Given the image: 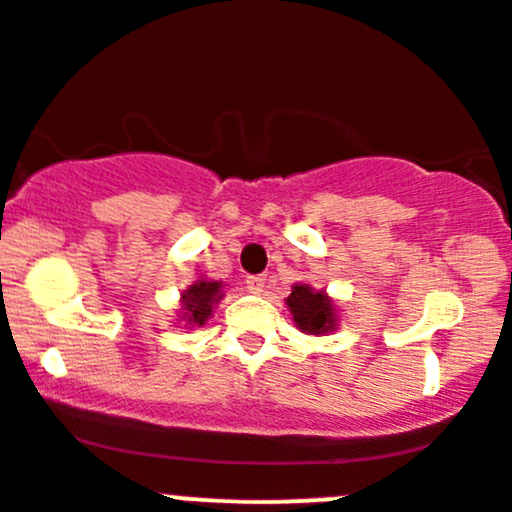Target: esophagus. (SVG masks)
<instances>
[{"instance_id":"34e87169","label":"esophagus","mask_w":512,"mask_h":512,"mask_svg":"<svg viewBox=\"0 0 512 512\" xmlns=\"http://www.w3.org/2000/svg\"><path fill=\"white\" fill-rule=\"evenodd\" d=\"M245 283H248V291L250 293L260 295V293H264V286H267V276H264V274H252V276H248V279H245Z\"/></svg>"}]
</instances>
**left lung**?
I'll return each instance as SVG.
<instances>
[{
    "instance_id": "obj_1",
    "label": "left lung",
    "mask_w": 512,
    "mask_h": 512,
    "mask_svg": "<svg viewBox=\"0 0 512 512\" xmlns=\"http://www.w3.org/2000/svg\"><path fill=\"white\" fill-rule=\"evenodd\" d=\"M295 326L307 336H326L338 329V307L326 291H317L310 283H295L286 298Z\"/></svg>"
}]
</instances>
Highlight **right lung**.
Wrapping results in <instances>:
<instances>
[{
	"label": "right lung",
	"mask_w": 512,
	"mask_h": 512,
	"mask_svg": "<svg viewBox=\"0 0 512 512\" xmlns=\"http://www.w3.org/2000/svg\"><path fill=\"white\" fill-rule=\"evenodd\" d=\"M221 298H224V281L207 279L205 274H200L193 283H190L186 291L181 293L178 324H183L186 329L205 326Z\"/></svg>",
	"instance_id": "obj_1"
}]
</instances>
